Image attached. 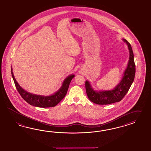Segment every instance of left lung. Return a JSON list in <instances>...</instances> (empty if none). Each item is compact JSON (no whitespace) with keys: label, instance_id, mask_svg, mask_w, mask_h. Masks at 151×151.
I'll return each instance as SVG.
<instances>
[{"label":"left lung","instance_id":"obj_1","mask_svg":"<svg viewBox=\"0 0 151 151\" xmlns=\"http://www.w3.org/2000/svg\"><path fill=\"white\" fill-rule=\"evenodd\" d=\"M123 41L127 43L130 52L129 61L124 72L122 80L113 90L107 91H94L90 86L89 82L85 83L86 93L91 102L99 105H106L120 102L125 97L134 81L135 75L134 57L131 45L125 39Z\"/></svg>","mask_w":151,"mask_h":151}]
</instances>
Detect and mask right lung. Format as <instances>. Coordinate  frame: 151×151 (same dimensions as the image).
<instances>
[{"label":"right lung","instance_id":"right-lung-1","mask_svg":"<svg viewBox=\"0 0 151 151\" xmlns=\"http://www.w3.org/2000/svg\"><path fill=\"white\" fill-rule=\"evenodd\" d=\"M12 75L14 81L15 85L17 91L20 94L22 98L24 99L26 102H27L30 105L33 106L41 107V108H48L55 106L61 100L64 98L68 90L70 83L71 80L74 78V75H70L65 80L63 83V86L59 90L54 94L52 96L44 97L42 96H37L35 94H32L29 92H27L24 90H23L20 85L17 82L14 76L13 75L12 69Z\"/></svg>","mask_w":151,"mask_h":151}]
</instances>
